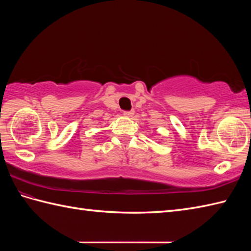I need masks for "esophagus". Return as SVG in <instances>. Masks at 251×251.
<instances>
[{
    "mask_svg": "<svg viewBox=\"0 0 251 251\" xmlns=\"http://www.w3.org/2000/svg\"><path fill=\"white\" fill-rule=\"evenodd\" d=\"M134 113H135L134 111H126V112H124V116L125 117H131L132 115H134Z\"/></svg>",
    "mask_w": 251,
    "mask_h": 251,
    "instance_id": "esophagus-1",
    "label": "esophagus"
}]
</instances>
